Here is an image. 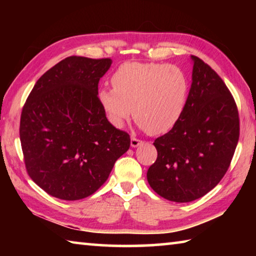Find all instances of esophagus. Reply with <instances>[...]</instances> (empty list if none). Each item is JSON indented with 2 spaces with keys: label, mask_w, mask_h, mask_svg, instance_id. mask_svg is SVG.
I'll return each instance as SVG.
<instances>
[{
  "label": "esophagus",
  "mask_w": 256,
  "mask_h": 256,
  "mask_svg": "<svg viewBox=\"0 0 256 256\" xmlns=\"http://www.w3.org/2000/svg\"><path fill=\"white\" fill-rule=\"evenodd\" d=\"M142 144H144V141L140 140V138H134V136L131 138V146H133V148H136V146H138Z\"/></svg>",
  "instance_id": "esophagus-1"
}]
</instances>
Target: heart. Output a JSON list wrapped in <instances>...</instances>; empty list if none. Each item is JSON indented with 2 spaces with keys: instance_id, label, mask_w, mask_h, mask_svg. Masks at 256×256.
Segmentation results:
<instances>
[{
  "instance_id": "heart-1",
  "label": "heart",
  "mask_w": 256,
  "mask_h": 256,
  "mask_svg": "<svg viewBox=\"0 0 256 256\" xmlns=\"http://www.w3.org/2000/svg\"><path fill=\"white\" fill-rule=\"evenodd\" d=\"M112 88L98 90V102L115 128L131 118L151 136L167 133L180 122L190 97L183 68L166 63L126 62L112 76Z\"/></svg>"
}]
</instances>
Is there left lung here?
Listing matches in <instances>:
<instances>
[{
  "instance_id": "8db88e82",
  "label": "left lung",
  "mask_w": 256,
  "mask_h": 256,
  "mask_svg": "<svg viewBox=\"0 0 256 256\" xmlns=\"http://www.w3.org/2000/svg\"><path fill=\"white\" fill-rule=\"evenodd\" d=\"M188 106L180 122L154 144L157 160L146 178L156 193L174 202L206 196L230 166L240 138V115L232 92L198 56Z\"/></svg>"
}]
</instances>
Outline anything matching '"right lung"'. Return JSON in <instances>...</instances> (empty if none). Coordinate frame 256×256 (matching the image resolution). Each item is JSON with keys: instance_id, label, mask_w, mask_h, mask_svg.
<instances>
[{"instance_id": "obj_1", "label": "right lung", "mask_w": 256, "mask_h": 256, "mask_svg": "<svg viewBox=\"0 0 256 256\" xmlns=\"http://www.w3.org/2000/svg\"><path fill=\"white\" fill-rule=\"evenodd\" d=\"M112 60L68 56L42 74L26 100L20 141L28 175L50 196H92L126 152L130 134L108 122L98 82Z\"/></svg>"}]
</instances>
